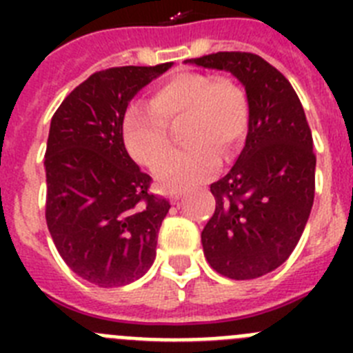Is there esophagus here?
Instances as JSON below:
<instances>
[{
	"label": "esophagus",
	"instance_id": "esophagus-1",
	"mask_svg": "<svg viewBox=\"0 0 353 353\" xmlns=\"http://www.w3.org/2000/svg\"><path fill=\"white\" fill-rule=\"evenodd\" d=\"M182 192H171V194H170V201H171V203H179V201H180V198H182Z\"/></svg>",
	"mask_w": 353,
	"mask_h": 353
}]
</instances>
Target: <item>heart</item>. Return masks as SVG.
Instances as JSON below:
<instances>
[{
  "mask_svg": "<svg viewBox=\"0 0 353 353\" xmlns=\"http://www.w3.org/2000/svg\"><path fill=\"white\" fill-rule=\"evenodd\" d=\"M184 118L181 135L188 145L166 158L169 123ZM248 129L244 92L228 77L180 72L154 90L150 102L129 108L123 139L129 154L143 166H155V179L166 187H189L208 179L219 155L235 152Z\"/></svg>",
  "mask_w": 353,
  "mask_h": 353,
  "instance_id": "b5f03b06",
  "label": "heart"
}]
</instances>
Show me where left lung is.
Returning a JSON list of instances; mask_svg holds the SVG:
<instances>
[{
	"label": "left lung",
	"instance_id": "left-lung-1",
	"mask_svg": "<svg viewBox=\"0 0 353 353\" xmlns=\"http://www.w3.org/2000/svg\"><path fill=\"white\" fill-rule=\"evenodd\" d=\"M191 63L232 72L248 95L244 150L230 173L210 185L215 210L201 244L215 272L254 279L288 260L310 219L313 136L290 81L258 54L215 52Z\"/></svg>",
	"mask_w": 353,
	"mask_h": 353
}]
</instances>
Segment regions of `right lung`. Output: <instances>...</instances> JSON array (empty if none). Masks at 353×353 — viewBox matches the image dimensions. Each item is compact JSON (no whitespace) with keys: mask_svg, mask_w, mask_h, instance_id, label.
<instances>
[{"mask_svg":"<svg viewBox=\"0 0 353 353\" xmlns=\"http://www.w3.org/2000/svg\"><path fill=\"white\" fill-rule=\"evenodd\" d=\"M173 63L95 72L56 109L46 148V221L56 249L79 277L125 286L155 260L170 201L127 154L123 118L132 97Z\"/></svg>","mask_w":353,"mask_h":353,"instance_id":"1","label":"right lung"}]
</instances>
